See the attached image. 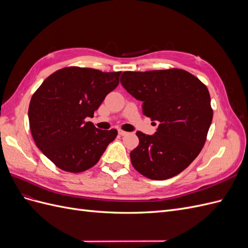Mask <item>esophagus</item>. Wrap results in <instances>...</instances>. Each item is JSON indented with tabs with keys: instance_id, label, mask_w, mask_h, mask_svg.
<instances>
[{
	"instance_id": "esophagus-1",
	"label": "esophagus",
	"mask_w": 248,
	"mask_h": 248,
	"mask_svg": "<svg viewBox=\"0 0 248 248\" xmlns=\"http://www.w3.org/2000/svg\"><path fill=\"white\" fill-rule=\"evenodd\" d=\"M118 133H119V136H121V137L127 136V134H128V132L124 131V130H122V129H119V130H118Z\"/></svg>"
}]
</instances>
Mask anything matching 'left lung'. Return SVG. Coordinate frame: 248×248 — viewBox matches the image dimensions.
I'll list each match as a JSON object with an SVG mask.
<instances>
[{
    "mask_svg": "<svg viewBox=\"0 0 248 248\" xmlns=\"http://www.w3.org/2000/svg\"><path fill=\"white\" fill-rule=\"evenodd\" d=\"M121 84L142 101V115L159 125L153 136L137 132L133 168L152 180L177 176L197 158L213 118L207 87L183 69L125 71Z\"/></svg>",
    "mask_w": 248,
    "mask_h": 248,
    "instance_id": "left-lung-1",
    "label": "left lung"
}]
</instances>
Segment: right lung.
Instances as JSON below:
<instances>
[{"mask_svg":"<svg viewBox=\"0 0 248 248\" xmlns=\"http://www.w3.org/2000/svg\"><path fill=\"white\" fill-rule=\"evenodd\" d=\"M120 74L65 67L36 90L29 107L30 129L36 146L56 167L69 172L87 170L116 139V129H98L86 118H92L117 88Z\"/></svg>","mask_w":248,"mask_h":248,"instance_id":"obj_1","label":"right lung"}]
</instances>
